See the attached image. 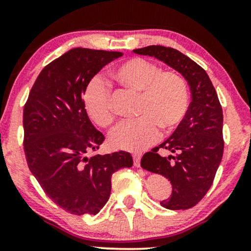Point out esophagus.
<instances>
[{
    "instance_id": "obj_1",
    "label": "esophagus",
    "mask_w": 251,
    "mask_h": 251,
    "mask_svg": "<svg viewBox=\"0 0 251 251\" xmlns=\"http://www.w3.org/2000/svg\"><path fill=\"white\" fill-rule=\"evenodd\" d=\"M140 159H142V153H134L133 154V163L135 168H139Z\"/></svg>"
}]
</instances>
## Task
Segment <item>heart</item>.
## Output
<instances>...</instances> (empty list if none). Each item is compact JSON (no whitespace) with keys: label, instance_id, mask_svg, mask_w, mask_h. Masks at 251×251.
<instances>
[{"label":"heart","instance_id":"b5f03b06","mask_svg":"<svg viewBox=\"0 0 251 251\" xmlns=\"http://www.w3.org/2000/svg\"><path fill=\"white\" fill-rule=\"evenodd\" d=\"M112 79L120 87L139 94L137 120L118 125L108 138L116 150L138 152L157 140L160 127L175 129L189 107V89L185 79L174 71H162L155 63L135 57L120 63L112 71ZM83 105L89 118L101 127L114 122L112 96L102 80L94 79L83 94Z\"/></svg>","mask_w":251,"mask_h":251}]
</instances>
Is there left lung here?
Instances as JSON below:
<instances>
[{"mask_svg": "<svg viewBox=\"0 0 251 251\" xmlns=\"http://www.w3.org/2000/svg\"><path fill=\"white\" fill-rule=\"evenodd\" d=\"M133 53L155 57L188 81L191 102L185 117L171 137L143 155L140 165L171 181L172 194L160 205L170 210L190 209L212 185L223 157V112L217 93L206 72L179 50L148 46ZM160 149L169 155H160Z\"/></svg>", "mask_w": 251, "mask_h": 251, "instance_id": "left-lung-1", "label": "left lung"}]
</instances>
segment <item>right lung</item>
Instances as JSON below:
<instances>
[{"label": "right lung", "instance_id": "add662e5", "mask_svg": "<svg viewBox=\"0 0 251 251\" xmlns=\"http://www.w3.org/2000/svg\"><path fill=\"white\" fill-rule=\"evenodd\" d=\"M120 51L74 48L46 66L24 109L28 168L46 195L73 215H97L111 195V178L131 168L128 152L86 157L103 134L87 116L82 97L89 81Z\"/></svg>", "mask_w": 251, "mask_h": 251}]
</instances>
